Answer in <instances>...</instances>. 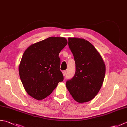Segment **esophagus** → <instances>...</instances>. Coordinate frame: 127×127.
Instances as JSON below:
<instances>
[{
	"instance_id": "esophagus-1",
	"label": "esophagus",
	"mask_w": 127,
	"mask_h": 127,
	"mask_svg": "<svg viewBox=\"0 0 127 127\" xmlns=\"http://www.w3.org/2000/svg\"><path fill=\"white\" fill-rule=\"evenodd\" d=\"M66 71L64 70V71H63V74L64 76H65V75H66Z\"/></svg>"
}]
</instances>
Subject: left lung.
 <instances>
[{"label":"left lung","mask_w":127,"mask_h":127,"mask_svg":"<svg viewBox=\"0 0 127 127\" xmlns=\"http://www.w3.org/2000/svg\"><path fill=\"white\" fill-rule=\"evenodd\" d=\"M69 47L74 55L76 71L66 82V87L76 101L88 102L95 97L103 83L105 65L102 57L90 42L69 37Z\"/></svg>","instance_id":"obj_1"}]
</instances>
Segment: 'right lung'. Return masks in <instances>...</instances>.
Segmentation results:
<instances>
[{
	"instance_id": "1",
	"label": "right lung",
	"mask_w": 127,
	"mask_h": 127,
	"mask_svg": "<svg viewBox=\"0 0 127 127\" xmlns=\"http://www.w3.org/2000/svg\"><path fill=\"white\" fill-rule=\"evenodd\" d=\"M67 44L64 37H50L25 51L19 74L25 90L33 98L40 100L46 98L63 81L58 55Z\"/></svg>"
}]
</instances>
